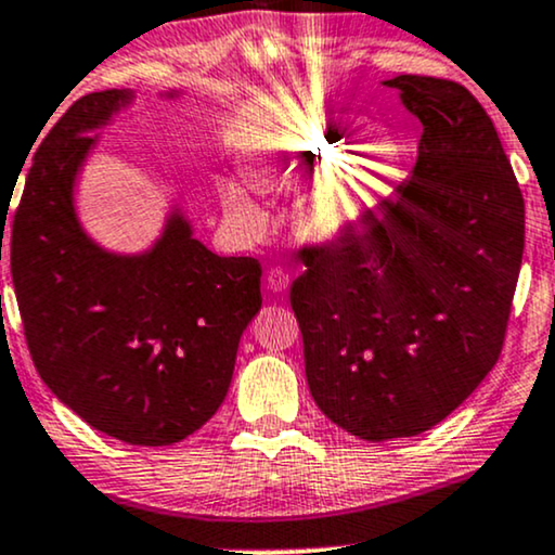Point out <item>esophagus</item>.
I'll list each match as a JSON object with an SVG mask.
<instances>
[{
	"label": "esophagus",
	"instance_id": "esophagus-1",
	"mask_svg": "<svg viewBox=\"0 0 555 555\" xmlns=\"http://www.w3.org/2000/svg\"><path fill=\"white\" fill-rule=\"evenodd\" d=\"M266 282H269L273 292H284L286 286H289L292 276H289V271L282 269V266H273V269H269V276H266Z\"/></svg>",
	"mask_w": 555,
	"mask_h": 555
}]
</instances>
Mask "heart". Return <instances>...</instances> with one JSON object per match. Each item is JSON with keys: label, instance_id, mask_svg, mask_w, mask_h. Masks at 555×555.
Listing matches in <instances>:
<instances>
[{"label": "heart", "instance_id": "obj_1", "mask_svg": "<svg viewBox=\"0 0 555 555\" xmlns=\"http://www.w3.org/2000/svg\"><path fill=\"white\" fill-rule=\"evenodd\" d=\"M360 149L367 151L352 167L331 177L310 208V227L321 237L349 232L378 206L399 175V149L391 140L373 143L358 119L334 112L318 114L292 135L269 145V164L289 188L315 184ZM229 197L242 216L250 221L263 219L256 203L242 197L237 188H229Z\"/></svg>", "mask_w": 555, "mask_h": 555}]
</instances>
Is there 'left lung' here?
<instances>
[{
    "label": "left lung",
    "instance_id": "1",
    "mask_svg": "<svg viewBox=\"0 0 555 555\" xmlns=\"http://www.w3.org/2000/svg\"><path fill=\"white\" fill-rule=\"evenodd\" d=\"M423 122L417 162L358 232L302 250L289 302L315 404L362 441L449 417L501 358L525 197L488 112L446 78L386 80Z\"/></svg>",
    "mask_w": 555,
    "mask_h": 555
}]
</instances>
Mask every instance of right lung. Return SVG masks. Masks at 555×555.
Returning a JSON list of instances; mask_svg holds the SVG:
<instances>
[{
  "label": "right lung",
  "mask_w": 555,
  "mask_h": 555,
  "mask_svg": "<svg viewBox=\"0 0 555 555\" xmlns=\"http://www.w3.org/2000/svg\"><path fill=\"white\" fill-rule=\"evenodd\" d=\"M127 101L130 91L82 95L41 140L12 219L10 269L25 344L54 397L117 441L171 446L224 401L240 336L263 302V269L216 256L180 214L138 258L82 234L75 171L93 127ZM4 221L2 211V240Z\"/></svg>",
  "instance_id": "right-lung-1"
}]
</instances>
